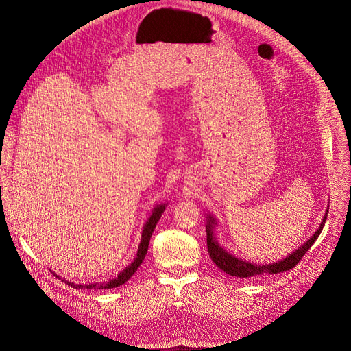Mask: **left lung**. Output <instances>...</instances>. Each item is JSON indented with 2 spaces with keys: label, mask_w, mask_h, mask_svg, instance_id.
I'll return each mask as SVG.
<instances>
[{
  "label": "left lung",
  "mask_w": 351,
  "mask_h": 351,
  "mask_svg": "<svg viewBox=\"0 0 351 351\" xmlns=\"http://www.w3.org/2000/svg\"><path fill=\"white\" fill-rule=\"evenodd\" d=\"M328 213H329V210H326L325 217L321 222V226L318 228L315 234L307 243H304L302 247H298V250H295V252H293L285 260H282L279 263H275V264H265V265H256V264H252V263H245L240 258L233 257L228 252H225L222 247H219V244L217 243V240L213 234L215 219L213 217H208V219H207V248H208V254H210L211 260L214 261V264L221 271H223L225 274H228L230 276H237V278H241V279L256 278V276H263V275H274V274L290 271L291 268H294L300 263V260L304 257V254L308 252L311 245L314 244V241L321 234V232L324 229V225H325V221H326V217H328Z\"/></svg>",
  "instance_id": "left-lung-1"
}]
</instances>
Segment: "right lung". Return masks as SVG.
Instances as JSON below:
<instances>
[{"instance_id": "obj_1", "label": "right lung", "mask_w": 351, "mask_h": 351, "mask_svg": "<svg viewBox=\"0 0 351 351\" xmlns=\"http://www.w3.org/2000/svg\"><path fill=\"white\" fill-rule=\"evenodd\" d=\"M165 210V204H161L158 206L157 208H154V213L152 214V217H149V219L145 222L144 225V229H143V233H141V243L138 245V252H137V256L134 258V261L123 271L118 275V278L110 280V282H103V283H93V285H75V283H71V282H65L68 283L69 286L75 287V289H114V287H118L121 285H123L125 282H128L132 275L137 271V268L141 265L145 254H147V250H148V244H149V237H152L154 229H156V225L157 222L160 221L162 213Z\"/></svg>"}]
</instances>
